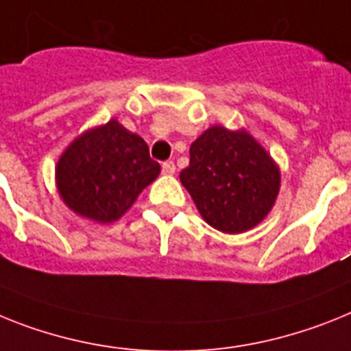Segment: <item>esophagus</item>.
I'll return each mask as SVG.
<instances>
[{"mask_svg":"<svg viewBox=\"0 0 351 351\" xmlns=\"http://www.w3.org/2000/svg\"><path fill=\"white\" fill-rule=\"evenodd\" d=\"M175 171H176L175 162L173 160L162 162V173H164V175H175Z\"/></svg>","mask_w":351,"mask_h":351,"instance_id":"34e87169","label":"esophagus"}]
</instances>
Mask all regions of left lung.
Wrapping results in <instances>:
<instances>
[{"label": "left lung", "instance_id": "1", "mask_svg": "<svg viewBox=\"0 0 351 351\" xmlns=\"http://www.w3.org/2000/svg\"><path fill=\"white\" fill-rule=\"evenodd\" d=\"M180 180L208 225L241 234L271 210L280 173L252 135L212 126L191 144L189 166Z\"/></svg>", "mask_w": 351, "mask_h": 351}]
</instances>
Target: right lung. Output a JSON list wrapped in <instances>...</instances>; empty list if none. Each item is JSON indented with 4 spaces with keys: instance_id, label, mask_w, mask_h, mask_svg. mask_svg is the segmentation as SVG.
Returning a JSON list of instances; mask_svg holds the SVG:
<instances>
[{
    "instance_id": "add662e5",
    "label": "right lung",
    "mask_w": 351,
    "mask_h": 351,
    "mask_svg": "<svg viewBox=\"0 0 351 351\" xmlns=\"http://www.w3.org/2000/svg\"><path fill=\"white\" fill-rule=\"evenodd\" d=\"M160 173L148 144L117 121L85 132L57 164V185L69 208L89 219H119Z\"/></svg>"
}]
</instances>
